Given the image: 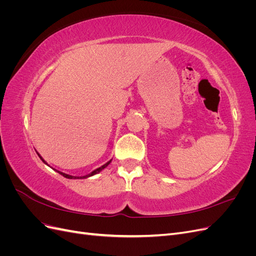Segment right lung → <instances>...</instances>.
<instances>
[{
  "label": "right lung",
  "mask_w": 256,
  "mask_h": 256,
  "mask_svg": "<svg viewBox=\"0 0 256 256\" xmlns=\"http://www.w3.org/2000/svg\"><path fill=\"white\" fill-rule=\"evenodd\" d=\"M37 154H38V156H40V158L44 161V164H47V162H46L44 159H42V157L40 156V154H38L37 152ZM112 161V159L110 160V161H108L106 162V164H104V166H100V168H96V170H94V171H92V172H90V174H88V175H84V176H72V175H68V174H65V173H63V172H60V171H58V170H56V168H53V170H56V171L58 172V173H60V175H63L64 177H66V178H69V180H83V178H88V177H90V176H94V175H96V174H98L99 172H102V170L104 168H106L108 166H109L110 164V162ZM48 166V164H47Z\"/></svg>",
  "instance_id": "right-lung-1"
}]
</instances>
